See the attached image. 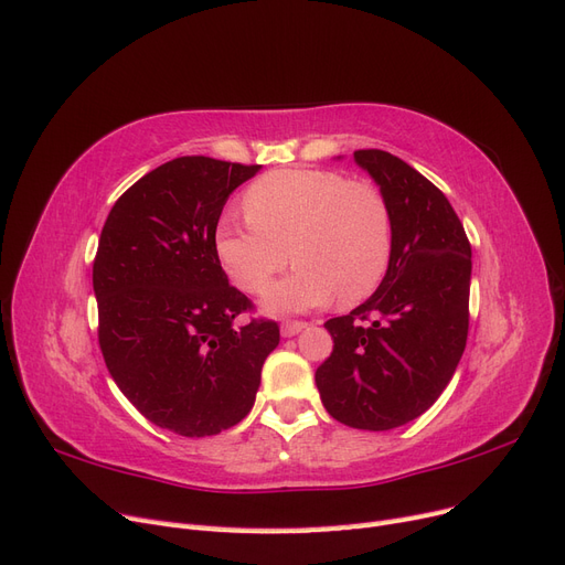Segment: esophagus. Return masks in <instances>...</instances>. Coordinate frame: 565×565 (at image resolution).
<instances>
[{
  "label": "esophagus",
  "instance_id": "34e87169",
  "mask_svg": "<svg viewBox=\"0 0 565 565\" xmlns=\"http://www.w3.org/2000/svg\"><path fill=\"white\" fill-rule=\"evenodd\" d=\"M301 330H306V322H299V320H287V322H282V328H280L282 337H295Z\"/></svg>",
  "mask_w": 565,
  "mask_h": 565
}]
</instances>
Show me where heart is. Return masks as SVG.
<instances>
[{
  "instance_id": "heart-1",
  "label": "heart",
  "mask_w": 565,
  "mask_h": 565,
  "mask_svg": "<svg viewBox=\"0 0 565 565\" xmlns=\"http://www.w3.org/2000/svg\"><path fill=\"white\" fill-rule=\"evenodd\" d=\"M243 207L249 224L224 218L214 237L231 280L259 295L287 259L297 264L266 292L270 313L320 309L334 297L339 306H355L386 278L393 216L374 183L332 169H278L247 188Z\"/></svg>"
}]
</instances>
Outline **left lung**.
<instances>
[{"label": "left lung", "mask_w": 565, "mask_h": 565, "mask_svg": "<svg viewBox=\"0 0 565 565\" xmlns=\"http://www.w3.org/2000/svg\"><path fill=\"white\" fill-rule=\"evenodd\" d=\"M353 160L388 200L393 254L377 292L324 322L334 349L316 386L337 422L388 431L438 401L465 353L471 245L448 198L417 169L374 148Z\"/></svg>", "instance_id": "1"}]
</instances>
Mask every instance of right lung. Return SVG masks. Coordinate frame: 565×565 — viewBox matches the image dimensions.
Returning <instances> with one entry per match:
<instances>
[{
  "label": "right lung",
  "mask_w": 565,
  "mask_h": 565,
  "mask_svg": "<svg viewBox=\"0 0 565 565\" xmlns=\"http://www.w3.org/2000/svg\"><path fill=\"white\" fill-rule=\"evenodd\" d=\"M262 164L204 156L164 162L110 210L94 259L98 344L127 401L160 429L188 438L231 429L254 405L278 347L221 268V210Z\"/></svg>",
  "instance_id": "right-lung-1"
}]
</instances>
